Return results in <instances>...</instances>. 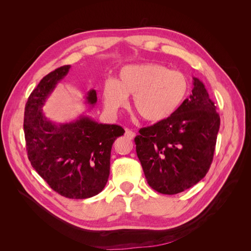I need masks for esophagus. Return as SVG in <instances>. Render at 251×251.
Wrapping results in <instances>:
<instances>
[{"instance_id": "1", "label": "esophagus", "mask_w": 251, "mask_h": 251, "mask_svg": "<svg viewBox=\"0 0 251 251\" xmlns=\"http://www.w3.org/2000/svg\"><path fill=\"white\" fill-rule=\"evenodd\" d=\"M125 134H126V136H127L128 138H130V139H133V138L135 137V132H134L133 130H131V129H126Z\"/></svg>"}]
</instances>
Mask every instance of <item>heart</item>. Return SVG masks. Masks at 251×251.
Returning <instances> with one entry per match:
<instances>
[{"label":"heart","instance_id":"b5f03b06","mask_svg":"<svg viewBox=\"0 0 251 251\" xmlns=\"http://www.w3.org/2000/svg\"><path fill=\"white\" fill-rule=\"evenodd\" d=\"M187 76L160 64L125 66L117 80L109 78L101 87L104 108L117 112L133 96L132 108L142 120L162 122L174 115L189 95Z\"/></svg>","mask_w":251,"mask_h":251}]
</instances>
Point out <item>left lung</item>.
I'll return each instance as SVG.
<instances>
[{
	"label": "left lung",
	"mask_w": 251,
	"mask_h": 251,
	"mask_svg": "<svg viewBox=\"0 0 251 251\" xmlns=\"http://www.w3.org/2000/svg\"><path fill=\"white\" fill-rule=\"evenodd\" d=\"M220 116L203 83L193 77L192 94L170 118L139 130L136 153L149 185L177 194L208 172L216 149Z\"/></svg>",
	"instance_id": "1"
}]
</instances>
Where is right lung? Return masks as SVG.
<instances>
[{
    "instance_id": "1",
    "label": "right lung",
    "mask_w": 251,
    "mask_h": 251,
    "mask_svg": "<svg viewBox=\"0 0 251 251\" xmlns=\"http://www.w3.org/2000/svg\"><path fill=\"white\" fill-rule=\"evenodd\" d=\"M69 69L70 65H65L51 71L33 89L25 104L23 128L28 159L38 175L62 196L84 200L104 188L113 143L125 130L85 116L59 125L48 120L43 105ZM86 100L89 104L97 102L95 89Z\"/></svg>"
}]
</instances>
